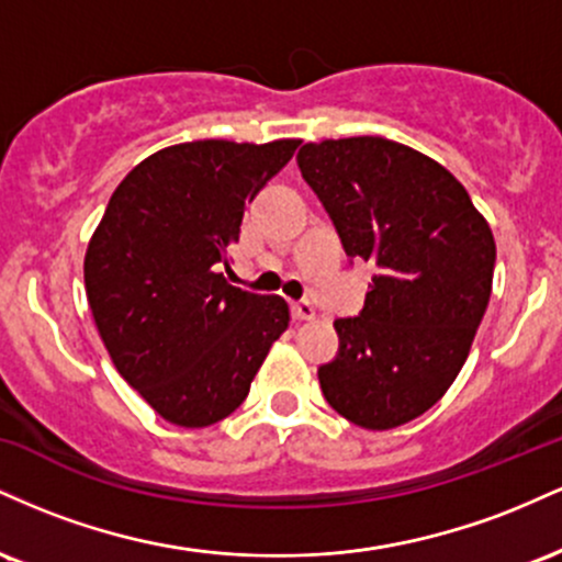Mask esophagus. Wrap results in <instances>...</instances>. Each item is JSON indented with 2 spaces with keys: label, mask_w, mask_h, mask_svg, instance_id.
I'll use <instances>...</instances> for the list:
<instances>
[{
  "label": "esophagus",
  "mask_w": 562,
  "mask_h": 562,
  "mask_svg": "<svg viewBox=\"0 0 562 562\" xmlns=\"http://www.w3.org/2000/svg\"><path fill=\"white\" fill-rule=\"evenodd\" d=\"M290 312H293V319H299V322H308V319L317 317L312 301H295L293 306H290Z\"/></svg>",
  "instance_id": "esophagus-1"
}]
</instances>
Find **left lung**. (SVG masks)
Returning a JSON list of instances; mask_svg holds the SVG:
<instances>
[{
  "label": "left lung",
  "instance_id": "8db88e82",
  "mask_svg": "<svg viewBox=\"0 0 562 562\" xmlns=\"http://www.w3.org/2000/svg\"><path fill=\"white\" fill-rule=\"evenodd\" d=\"M299 169L346 256L378 269L359 317L335 319L340 346L317 372L322 393L359 428H398L465 364L492 295L494 235L441 164L393 139L308 142Z\"/></svg>",
  "mask_w": 562,
  "mask_h": 562
}]
</instances>
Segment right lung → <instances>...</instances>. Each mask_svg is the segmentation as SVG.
Instances as JSON below:
<instances>
[{"mask_svg":"<svg viewBox=\"0 0 562 562\" xmlns=\"http://www.w3.org/2000/svg\"><path fill=\"white\" fill-rule=\"evenodd\" d=\"M299 145L164 147L111 195L83 285L115 370L164 420L205 428L232 415L288 330L285 299L229 285L218 269L229 267L245 205Z\"/></svg>","mask_w":562,"mask_h":562,"instance_id":"obj_1","label":"right lung"}]
</instances>
